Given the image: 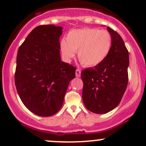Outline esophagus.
Masks as SVG:
<instances>
[{
    "instance_id": "obj_1",
    "label": "esophagus",
    "mask_w": 146,
    "mask_h": 146,
    "mask_svg": "<svg viewBox=\"0 0 146 146\" xmlns=\"http://www.w3.org/2000/svg\"><path fill=\"white\" fill-rule=\"evenodd\" d=\"M75 75H76L77 78H79L81 75V71L80 69H76V71H75Z\"/></svg>"
}]
</instances>
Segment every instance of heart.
Segmentation results:
<instances>
[{"label": "heart", "mask_w": 146, "mask_h": 146, "mask_svg": "<svg viewBox=\"0 0 146 146\" xmlns=\"http://www.w3.org/2000/svg\"><path fill=\"white\" fill-rule=\"evenodd\" d=\"M113 45L111 34L106 30L82 28L70 31L66 40L60 42L64 58L69 60L78 51L80 62L86 67H93L104 61Z\"/></svg>", "instance_id": "obj_1"}]
</instances>
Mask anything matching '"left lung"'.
<instances>
[{"mask_svg": "<svg viewBox=\"0 0 146 146\" xmlns=\"http://www.w3.org/2000/svg\"><path fill=\"white\" fill-rule=\"evenodd\" d=\"M113 38L108 57L93 68L83 70L82 100L90 112L104 114L116 108L121 102L128 82L129 54L118 33L107 27Z\"/></svg>", "mask_w": 146, "mask_h": 146, "instance_id": "1", "label": "left lung"}]
</instances>
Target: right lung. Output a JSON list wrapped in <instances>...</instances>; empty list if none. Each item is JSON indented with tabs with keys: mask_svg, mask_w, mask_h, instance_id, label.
<instances>
[{
	"mask_svg": "<svg viewBox=\"0 0 146 146\" xmlns=\"http://www.w3.org/2000/svg\"><path fill=\"white\" fill-rule=\"evenodd\" d=\"M62 27L40 25L21 45L16 58L15 85L24 105L38 116L49 117L63 104L76 68L61 61Z\"/></svg>",
	"mask_w": 146,
	"mask_h": 146,
	"instance_id": "right-lung-1",
	"label": "right lung"
}]
</instances>
